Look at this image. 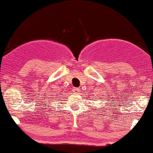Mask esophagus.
Returning a JSON list of instances; mask_svg holds the SVG:
<instances>
[{"mask_svg":"<svg viewBox=\"0 0 153 153\" xmlns=\"http://www.w3.org/2000/svg\"><path fill=\"white\" fill-rule=\"evenodd\" d=\"M73 92L75 93V94H79V91H80V89L78 88H74L73 89Z\"/></svg>","mask_w":153,"mask_h":153,"instance_id":"obj_1","label":"esophagus"}]
</instances>
